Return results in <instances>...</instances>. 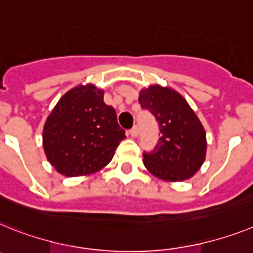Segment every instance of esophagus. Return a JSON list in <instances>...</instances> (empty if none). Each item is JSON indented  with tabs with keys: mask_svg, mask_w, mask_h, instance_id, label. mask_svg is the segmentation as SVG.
I'll use <instances>...</instances> for the list:
<instances>
[{
	"mask_svg": "<svg viewBox=\"0 0 253 253\" xmlns=\"http://www.w3.org/2000/svg\"><path fill=\"white\" fill-rule=\"evenodd\" d=\"M129 134H130V137H133V138L137 137V135H138V128H137V126H133V128L129 130Z\"/></svg>",
	"mask_w": 253,
	"mask_h": 253,
	"instance_id": "esophagus-1",
	"label": "esophagus"
}]
</instances>
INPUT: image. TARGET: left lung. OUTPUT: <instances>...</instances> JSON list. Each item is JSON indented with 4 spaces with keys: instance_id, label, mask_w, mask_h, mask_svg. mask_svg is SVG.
I'll use <instances>...</instances> for the list:
<instances>
[{
    "instance_id": "8db88e82",
    "label": "left lung",
    "mask_w": 253,
    "mask_h": 253,
    "mask_svg": "<svg viewBox=\"0 0 253 253\" xmlns=\"http://www.w3.org/2000/svg\"><path fill=\"white\" fill-rule=\"evenodd\" d=\"M138 101L155 116L161 133L155 148L143 152L144 166L170 182L193 176L205 161L206 133L187 101L175 90L160 85L141 90Z\"/></svg>"
}]
</instances>
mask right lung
Masks as SVG:
<instances>
[{
	"instance_id": "add662e5",
	"label": "right lung",
	"mask_w": 253,
	"mask_h": 253,
	"mask_svg": "<svg viewBox=\"0 0 253 253\" xmlns=\"http://www.w3.org/2000/svg\"><path fill=\"white\" fill-rule=\"evenodd\" d=\"M124 138L115 109L103 102V90L89 84L57 102L44 124L43 148L60 174L85 175L107 165Z\"/></svg>"
}]
</instances>
